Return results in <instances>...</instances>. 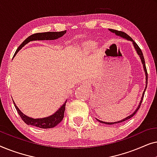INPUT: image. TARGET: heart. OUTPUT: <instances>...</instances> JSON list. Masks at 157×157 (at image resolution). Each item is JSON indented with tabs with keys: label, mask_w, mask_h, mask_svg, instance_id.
Instances as JSON below:
<instances>
[{
	"label": "heart",
	"mask_w": 157,
	"mask_h": 157,
	"mask_svg": "<svg viewBox=\"0 0 157 157\" xmlns=\"http://www.w3.org/2000/svg\"><path fill=\"white\" fill-rule=\"evenodd\" d=\"M94 46H95V44H94V42L91 41L86 42V44H84V45H83V47H84L85 49H91L92 48H94Z\"/></svg>",
	"instance_id": "heart-1"
}]
</instances>
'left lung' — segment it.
Segmentation results:
<instances>
[{"label":"left lung","mask_w":157,"mask_h":157,"mask_svg":"<svg viewBox=\"0 0 157 157\" xmlns=\"http://www.w3.org/2000/svg\"><path fill=\"white\" fill-rule=\"evenodd\" d=\"M109 31L112 32V33H116V34H117V36H121V37H123L124 38H126V39H127V40H131V41H132V42H133V44H134V46L135 49H136V52H137V53H138V54L139 55V56H140V59H141V62H142V63H143V66H144V71H145V74H146V87H145L144 91L143 92V94H142V97H141V100L140 103H139V105L138 108H137V109H136V110H135V111H134V113H132V114H131L130 116H128V117H126V118H125V119H122L121 121H117V122H112V123H110V122H104V121H100V120H98V119H96V120H97L98 121H99L100 123H102V124H110V125H111V124H119V123H121V122H124V121H126V120L129 119L130 118H132V117H134V116L135 115V113H136L137 112V111H138L139 109V108H140V106H141V102H142V100H143V98H144V96L145 91H146V89H147V82H148V74H147V68H146V64H145L144 58V56H143L142 51H141V48H139V46H138V45L136 44V43L135 42V41H134V40H133L132 38H131L130 36L128 35V34H126V33H124V32H123V31H117V30H113V29H109Z\"/></svg>","instance_id":"8db88e82"}]
</instances>
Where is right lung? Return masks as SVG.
Wrapping results in <instances>:
<instances>
[{"label": "right lung", "mask_w": 157, "mask_h": 157, "mask_svg": "<svg viewBox=\"0 0 157 157\" xmlns=\"http://www.w3.org/2000/svg\"><path fill=\"white\" fill-rule=\"evenodd\" d=\"M66 31H60V32H45V33H34L33 35L30 36L21 44L17 49L16 53H15L14 56L18 53V51L20 49L25 46V44L32 40H55L57 39L61 36H63L66 33ZM66 103L56 112L54 114L50 116V117L46 118H42V119H33V118L25 116L24 113H23L21 111L19 110V109L17 106L14 104L15 108L16 111H18V113L20 116L21 119L25 124L28 125H31L34 126H37V127L41 128H53L58 125L60 122H61L63 119L64 117V111H65L66 108Z\"/></svg>", "instance_id": "obj_1"}]
</instances>
